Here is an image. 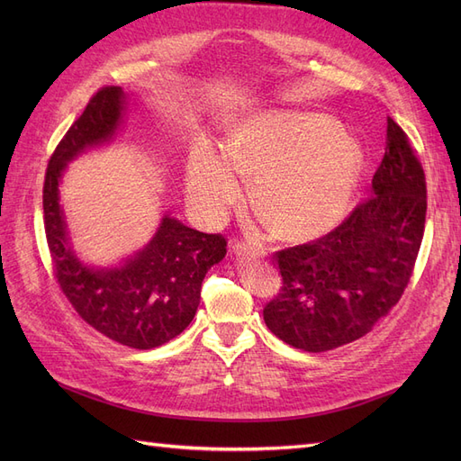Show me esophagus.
Here are the masks:
<instances>
[{
  "instance_id": "34e87169",
  "label": "esophagus",
  "mask_w": 461,
  "mask_h": 461,
  "mask_svg": "<svg viewBox=\"0 0 461 461\" xmlns=\"http://www.w3.org/2000/svg\"><path fill=\"white\" fill-rule=\"evenodd\" d=\"M232 249L236 256H252V258H259L265 256V249L261 244L258 242H242V240H236L232 244Z\"/></svg>"
}]
</instances>
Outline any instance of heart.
<instances>
[{
    "mask_svg": "<svg viewBox=\"0 0 461 461\" xmlns=\"http://www.w3.org/2000/svg\"><path fill=\"white\" fill-rule=\"evenodd\" d=\"M364 167L359 144L321 113L267 111L244 119L222 151L194 146L186 183L190 203L221 219L254 176V203L285 239H312L339 225Z\"/></svg>",
    "mask_w": 461,
    "mask_h": 461,
    "instance_id": "b5f03b06",
    "label": "heart"
}]
</instances>
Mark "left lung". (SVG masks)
<instances>
[{
    "label": "left lung",
    "mask_w": 461,
    "mask_h": 461,
    "mask_svg": "<svg viewBox=\"0 0 461 461\" xmlns=\"http://www.w3.org/2000/svg\"><path fill=\"white\" fill-rule=\"evenodd\" d=\"M425 213L421 161L388 117L371 196L321 239L275 252L283 286L263 308L265 325L283 342L315 354L364 337L410 283Z\"/></svg>",
    "instance_id": "left-lung-1"
}]
</instances>
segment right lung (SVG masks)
<instances>
[{
    "instance_id": "right-lung-1",
    "label": "right lung",
    "mask_w": 461,
    "mask_h": 461,
    "mask_svg": "<svg viewBox=\"0 0 461 461\" xmlns=\"http://www.w3.org/2000/svg\"><path fill=\"white\" fill-rule=\"evenodd\" d=\"M122 109L119 86L100 88L51 153L44 180V229L53 275L75 312L107 339L151 350L190 325L203 276L225 258L227 240L165 215L149 244L119 267L92 269L75 256L59 205V180L78 153L113 138Z\"/></svg>"
}]
</instances>
